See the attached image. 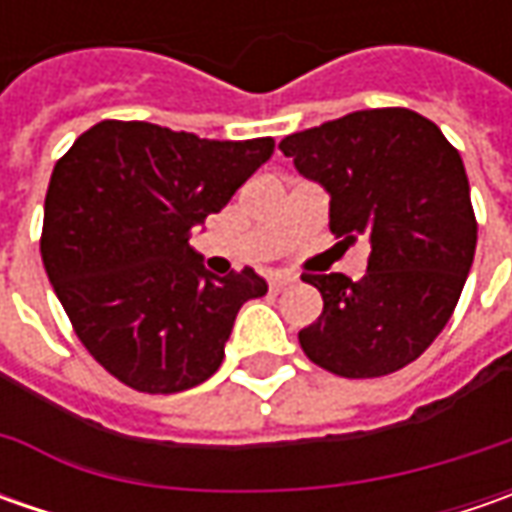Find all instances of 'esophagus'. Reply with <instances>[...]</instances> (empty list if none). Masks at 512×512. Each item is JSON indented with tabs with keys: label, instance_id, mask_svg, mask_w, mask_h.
<instances>
[{
	"label": "esophagus",
	"instance_id": "34e87169",
	"mask_svg": "<svg viewBox=\"0 0 512 512\" xmlns=\"http://www.w3.org/2000/svg\"><path fill=\"white\" fill-rule=\"evenodd\" d=\"M296 282V276H290V273H273L270 276V290H285Z\"/></svg>",
	"mask_w": 512,
	"mask_h": 512
}]
</instances>
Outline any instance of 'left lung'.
<instances>
[{
  "instance_id": "obj_1",
  "label": "left lung",
  "mask_w": 512,
  "mask_h": 512,
  "mask_svg": "<svg viewBox=\"0 0 512 512\" xmlns=\"http://www.w3.org/2000/svg\"><path fill=\"white\" fill-rule=\"evenodd\" d=\"M279 150L330 196V230L370 242L367 273H305L322 316L299 330L310 362L376 379L419 359L453 316L476 253L459 150L407 108L356 110L290 133Z\"/></svg>"
}]
</instances>
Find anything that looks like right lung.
<instances>
[{"label":"right lung","mask_w":512,"mask_h":512,"mask_svg":"<svg viewBox=\"0 0 512 512\" xmlns=\"http://www.w3.org/2000/svg\"><path fill=\"white\" fill-rule=\"evenodd\" d=\"M273 139H199L105 119L56 162L42 262L88 353L133 390L179 393L210 379L245 302L267 282L216 276L187 245L265 165Z\"/></svg>","instance_id":"obj_1"}]
</instances>
